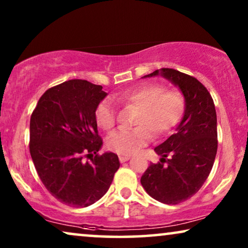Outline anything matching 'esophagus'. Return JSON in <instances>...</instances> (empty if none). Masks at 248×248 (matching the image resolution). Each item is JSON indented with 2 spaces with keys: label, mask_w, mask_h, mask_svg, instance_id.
I'll list each match as a JSON object with an SVG mask.
<instances>
[{
  "label": "esophagus",
  "mask_w": 248,
  "mask_h": 248,
  "mask_svg": "<svg viewBox=\"0 0 248 248\" xmlns=\"http://www.w3.org/2000/svg\"><path fill=\"white\" fill-rule=\"evenodd\" d=\"M130 158H131L130 155H120V161L122 162V164H123V162L127 161Z\"/></svg>",
  "instance_id": "obj_1"
}]
</instances>
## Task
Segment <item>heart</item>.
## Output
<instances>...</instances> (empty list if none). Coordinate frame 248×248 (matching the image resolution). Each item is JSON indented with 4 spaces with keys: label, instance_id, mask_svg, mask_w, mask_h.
Wrapping results in <instances>:
<instances>
[{
    "label": "heart",
    "instance_id": "heart-1",
    "mask_svg": "<svg viewBox=\"0 0 248 248\" xmlns=\"http://www.w3.org/2000/svg\"><path fill=\"white\" fill-rule=\"evenodd\" d=\"M118 103L140 108L134 130H120L106 140L109 150L118 155H130L144 147L155 137H162L174 128L184 114L185 99L179 91L169 90L162 84H144L115 96ZM97 125L104 131L113 130L116 124V109L104 100L94 111Z\"/></svg>",
    "mask_w": 248,
    "mask_h": 248
}]
</instances>
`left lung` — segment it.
<instances>
[{"label": "left lung", "mask_w": 248, "mask_h": 248, "mask_svg": "<svg viewBox=\"0 0 248 248\" xmlns=\"http://www.w3.org/2000/svg\"><path fill=\"white\" fill-rule=\"evenodd\" d=\"M158 76L179 88L184 116L175 133L155 148L160 162L150 164L141 184L157 201L178 204L194 195L211 171L218 148L217 113L211 94L198 79L174 69L155 70L142 78Z\"/></svg>", "instance_id": "8db88e82"}]
</instances>
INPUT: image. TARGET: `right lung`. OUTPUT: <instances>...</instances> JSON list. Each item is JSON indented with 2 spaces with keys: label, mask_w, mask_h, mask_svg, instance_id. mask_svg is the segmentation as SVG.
Returning a JSON list of instances; mask_svg holds the SVG:
<instances>
[{
  "label": "right lung",
  "mask_w": 248,
  "mask_h": 248,
  "mask_svg": "<svg viewBox=\"0 0 248 248\" xmlns=\"http://www.w3.org/2000/svg\"><path fill=\"white\" fill-rule=\"evenodd\" d=\"M106 96L89 81H65L45 91L30 118L29 150L37 174L54 198L74 208L103 198L120 168L117 155L97 154L103 140L94 111Z\"/></svg>",
  "instance_id": "add662e5"
}]
</instances>
